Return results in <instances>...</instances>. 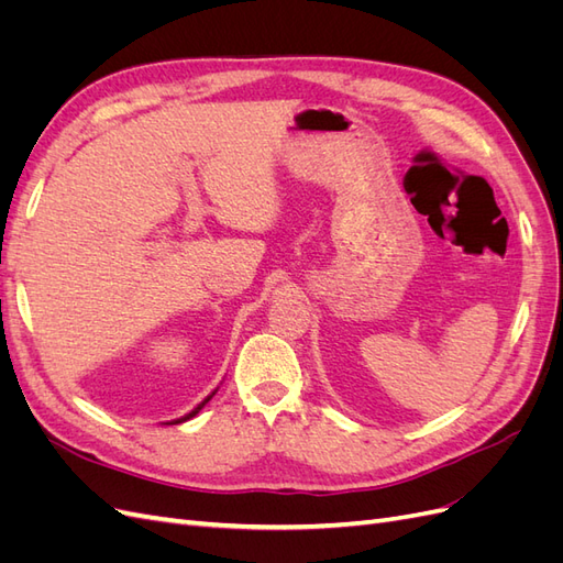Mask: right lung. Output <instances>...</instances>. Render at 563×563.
<instances>
[{
  "instance_id": "add662e5",
  "label": "right lung",
  "mask_w": 563,
  "mask_h": 563,
  "mask_svg": "<svg viewBox=\"0 0 563 563\" xmlns=\"http://www.w3.org/2000/svg\"><path fill=\"white\" fill-rule=\"evenodd\" d=\"M213 395H216V391H213ZM213 395H211V397H213ZM211 397H207V399H203V401H201V404H199V406H197V408H195V411H192V413H187V416H185V418H180V420H176V422H183V420H190V418H195V416H197V413H199V411H201V406H203V404H207V401H209V399H211ZM176 422H174V424H176Z\"/></svg>"
}]
</instances>
